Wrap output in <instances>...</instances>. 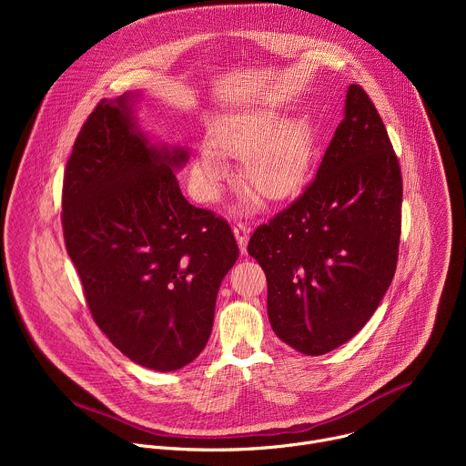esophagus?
Instances as JSON below:
<instances>
[{
  "mask_svg": "<svg viewBox=\"0 0 466 466\" xmlns=\"http://www.w3.org/2000/svg\"><path fill=\"white\" fill-rule=\"evenodd\" d=\"M234 236L238 239L241 254H245L247 252V241H248V236H250V228L245 223H236L234 225Z\"/></svg>",
  "mask_w": 466,
  "mask_h": 466,
  "instance_id": "obj_1",
  "label": "esophagus"
}]
</instances>
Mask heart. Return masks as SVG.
<instances>
[{
	"label": "heart",
	"instance_id": "heart-1",
	"mask_svg": "<svg viewBox=\"0 0 466 466\" xmlns=\"http://www.w3.org/2000/svg\"><path fill=\"white\" fill-rule=\"evenodd\" d=\"M211 147L198 149L191 177L201 201L221 195L227 160H243L247 184L265 198H288L309 178L315 162V132L306 117L284 119L277 108L252 106L221 116L212 125Z\"/></svg>",
	"mask_w": 466,
	"mask_h": 466
}]
</instances>
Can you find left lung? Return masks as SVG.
I'll use <instances>...</instances> for the list:
<instances>
[{
	"label": "left lung",
	"instance_id": "left-lung-1",
	"mask_svg": "<svg viewBox=\"0 0 466 466\" xmlns=\"http://www.w3.org/2000/svg\"><path fill=\"white\" fill-rule=\"evenodd\" d=\"M400 230V164L374 103L350 85L313 182L247 247L268 277L275 334L306 356L352 339L390 286Z\"/></svg>",
	"mask_w": 466,
	"mask_h": 466
}]
</instances>
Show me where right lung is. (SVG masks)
Instances as JSON below:
<instances>
[{"label":"right lung","instance_id":"add662e5","mask_svg":"<svg viewBox=\"0 0 466 466\" xmlns=\"http://www.w3.org/2000/svg\"><path fill=\"white\" fill-rule=\"evenodd\" d=\"M137 94L103 99L85 121L62 184V230L86 304L110 343L169 372L208 343L216 299L239 256L223 218L189 205L182 147L151 144Z\"/></svg>","mask_w":466,"mask_h":466}]
</instances>
